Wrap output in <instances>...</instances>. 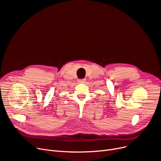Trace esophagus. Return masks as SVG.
Masks as SVG:
<instances>
[{
    "instance_id": "obj_1",
    "label": "esophagus",
    "mask_w": 161,
    "mask_h": 161,
    "mask_svg": "<svg viewBox=\"0 0 161 161\" xmlns=\"http://www.w3.org/2000/svg\"><path fill=\"white\" fill-rule=\"evenodd\" d=\"M86 81L85 79H79L78 80V82H79V83H83V82H85Z\"/></svg>"
}]
</instances>
